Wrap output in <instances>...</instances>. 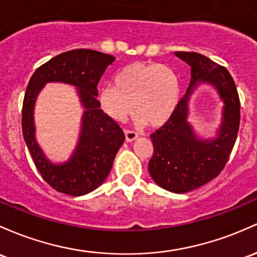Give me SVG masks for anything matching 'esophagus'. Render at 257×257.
<instances>
[{"mask_svg":"<svg viewBox=\"0 0 257 257\" xmlns=\"http://www.w3.org/2000/svg\"><path fill=\"white\" fill-rule=\"evenodd\" d=\"M124 133H125V140L128 143L133 142V140H135L138 138V134L135 133V132H133V131H125V132H124Z\"/></svg>","mask_w":257,"mask_h":257,"instance_id":"obj_1","label":"esophagus"}]
</instances>
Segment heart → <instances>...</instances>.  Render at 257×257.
Segmentation results:
<instances>
[{
    "label": "heart",
    "instance_id": "1",
    "mask_svg": "<svg viewBox=\"0 0 257 257\" xmlns=\"http://www.w3.org/2000/svg\"><path fill=\"white\" fill-rule=\"evenodd\" d=\"M179 94L176 70L161 63L134 62L120 69L115 85L106 84L98 90V101L117 122H125L134 108L139 125L161 126L176 111Z\"/></svg>",
    "mask_w": 257,
    "mask_h": 257
}]
</instances>
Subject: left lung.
<instances>
[{
	"label": "left lung",
	"mask_w": 257,
	"mask_h": 257,
	"mask_svg": "<svg viewBox=\"0 0 257 257\" xmlns=\"http://www.w3.org/2000/svg\"><path fill=\"white\" fill-rule=\"evenodd\" d=\"M190 66L187 92L165 125L150 135L154 155L149 173L161 188L176 194L189 193L216 178L227 163L235 144L240 122V102L232 75L197 52H174ZM200 83L216 89L224 102L221 124L215 138H200L187 120L188 101Z\"/></svg>",
	"instance_id": "left-lung-1"
}]
</instances>
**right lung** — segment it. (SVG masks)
<instances>
[{
    "label": "right lung",
    "mask_w": 257,
    "mask_h": 257,
    "mask_svg": "<svg viewBox=\"0 0 257 257\" xmlns=\"http://www.w3.org/2000/svg\"><path fill=\"white\" fill-rule=\"evenodd\" d=\"M113 56L94 50L63 52L35 70L28 84L22 111L23 137L42 178L60 193L81 196L100 187L108 177L115 155L125 139L117 123L103 113L97 100V84ZM47 82L69 83L77 87L84 108L79 139L68 161L55 164L46 157L35 138L33 108Z\"/></svg>",
    "instance_id": "add662e5"
}]
</instances>
